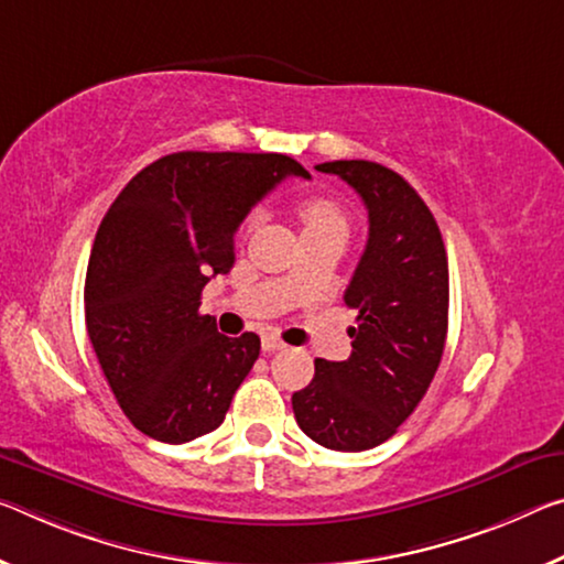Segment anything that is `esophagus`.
<instances>
[{"label": "esophagus", "instance_id": "obj_1", "mask_svg": "<svg viewBox=\"0 0 564 564\" xmlns=\"http://www.w3.org/2000/svg\"><path fill=\"white\" fill-rule=\"evenodd\" d=\"M261 346H263V351H265V354H271V351H281V348H285V344H283L281 338L275 336V334H263V338H261Z\"/></svg>", "mask_w": 564, "mask_h": 564}]
</instances>
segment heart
Returning a JSON list of instances; mask_svg holds the SVG:
<instances>
[{"label": "heart", "mask_w": 564, "mask_h": 564, "mask_svg": "<svg viewBox=\"0 0 564 564\" xmlns=\"http://www.w3.org/2000/svg\"><path fill=\"white\" fill-rule=\"evenodd\" d=\"M299 216L303 220V234H316V230L346 228V216L341 205L324 195H314L299 205Z\"/></svg>", "instance_id": "heart-1"}]
</instances>
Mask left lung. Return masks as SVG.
I'll use <instances>...</instances> for the list:
<instances>
[{
    "mask_svg": "<svg viewBox=\"0 0 564 564\" xmlns=\"http://www.w3.org/2000/svg\"><path fill=\"white\" fill-rule=\"evenodd\" d=\"M338 175L369 210V240L344 301L354 308L346 361L316 359L293 414L316 444L373 449L406 422L440 369L449 321V263L440 226L394 170L369 160L316 165Z\"/></svg>",
    "mask_w": 564,
    "mask_h": 564,
    "instance_id": "1",
    "label": "left lung"
}]
</instances>
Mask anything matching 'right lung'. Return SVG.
I'll list each match as a JSON object with an SVG mask.
<instances>
[{
    "label": "right lung",
    "mask_w": 564,
    "mask_h": 564,
    "mask_svg": "<svg viewBox=\"0 0 564 564\" xmlns=\"http://www.w3.org/2000/svg\"><path fill=\"white\" fill-rule=\"evenodd\" d=\"M279 153H173L142 167L105 213L85 279V324L124 416L185 444L226 419L261 338L218 334L200 314L210 275L236 263V230L283 177Z\"/></svg>",
    "instance_id": "1"
}]
</instances>
